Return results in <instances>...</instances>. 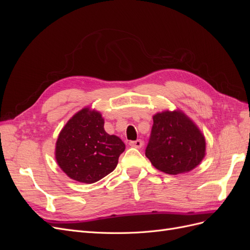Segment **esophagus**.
I'll return each mask as SVG.
<instances>
[{
	"label": "esophagus",
	"instance_id": "1",
	"mask_svg": "<svg viewBox=\"0 0 250 250\" xmlns=\"http://www.w3.org/2000/svg\"><path fill=\"white\" fill-rule=\"evenodd\" d=\"M129 145L134 148H142L143 147V141L142 140H137V141H131L129 142Z\"/></svg>",
	"mask_w": 250,
	"mask_h": 250
}]
</instances>
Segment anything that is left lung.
<instances>
[{
  "label": "left lung",
  "instance_id": "left-lung-1",
  "mask_svg": "<svg viewBox=\"0 0 250 250\" xmlns=\"http://www.w3.org/2000/svg\"><path fill=\"white\" fill-rule=\"evenodd\" d=\"M145 154L157 170L176 175L200 164L206 154V140L183 112L164 111L153 116Z\"/></svg>",
  "mask_w": 250,
  "mask_h": 250
}]
</instances>
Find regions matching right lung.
<instances>
[{"label":"right lung","instance_id":"obj_1","mask_svg":"<svg viewBox=\"0 0 250 250\" xmlns=\"http://www.w3.org/2000/svg\"><path fill=\"white\" fill-rule=\"evenodd\" d=\"M125 144L104 130L98 111L84 108L65 124L56 143V161L67 176L93 184L115 170Z\"/></svg>","mask_w":250,"mask_h":250}]
</instances>
